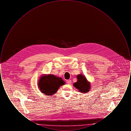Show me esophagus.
I'll return each mask as SVG.
<instances>
[{"label":"esophagus","instance_id":"1","mask_svg":"<svg viewBox=\"0 0 131 131\" xmlns=\"http://www.w3.org/2000/svg\"><path fill=\"white\" fill-rule=\"evenodd\" d=\"M66 83L68 84H70L71 83V80H67L66 81Z\"/></svg>","mask_w":131,"mask_h":131}]
</instances>
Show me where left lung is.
I'll use <instances>...</instances> for the list:
<instances>
[{"label":"left lung","mask_w":131,"mask_h":131,"mask_svg":"<svg viewBox=\"0 0 131 131\" xmlns=\"http://www.w3.org/2000/svg\"><path fill=\"white\" fill-rule=\"evenodd\" d=\"M77 81L75 82L73 86L81 93H86L91 90V83L87 80L86 77L80 74L77 75Z\"/></svg>","instance_id":"8db88e82"}]
</instances>
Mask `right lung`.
Returning <instances> with one entry per match:
<instances>
[{
	"label": "right lung",
	"mask_w": 131,
	"mask_h": 131,
	"mask_svg": "<svg viewBox=\"0 0 131 131\" xmlns=\"http://www.w3.org/2000/svg\"><path fill=\"white\" fill-rule=\"evenodd\" d=\"M65 84L61 78L51 74H43L38 82V86L42 93L52 96L56 93L60 86Z\"/></svg>",
	"instance_id": "add662e5"
}]
</instances>
